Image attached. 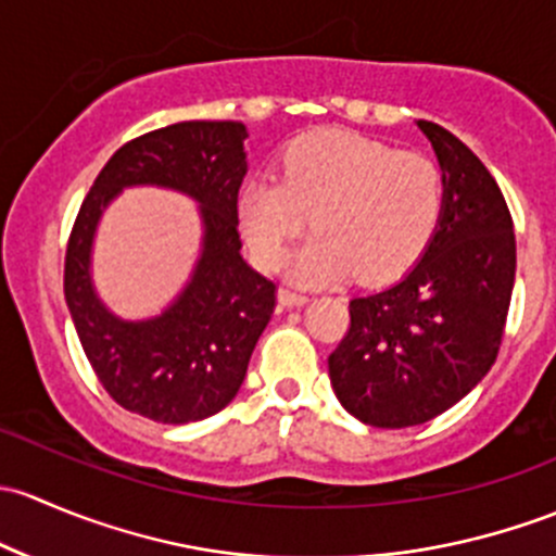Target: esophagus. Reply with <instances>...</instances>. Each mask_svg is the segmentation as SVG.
I'll use <instances>...</instances> for the list:
<instances>
[{"label":"esophagus","instance_id":"esophagus-1","mask_svg":"<svg viewBox=\"0 0 556 556\" xmlns=\"http://www.w3.org/2000/svg\"><path fill=\"white\" fill-rule=\"evenodd\" d=\"M278 302H280V305H283V307H302V305H307V302H311V296L300 294V291L280 289V291H278Z\"/></svg>","mask_w":556,"mask_h":556}]
</instances>
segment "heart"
<instances>
[{"mask_svg":"<svg viewBox=\"0 0 556 556\" xmlns=\"http://www.w3.org/2000/svg\"><path fill=\"white\" fill-rule=\"evenodd\" d=\"M444 211L437 165L415 152L345 128L300 136L278 160L276 179L249 181L238 222L260 267L273 270L305 227H316L289 265L305 286L356 273L364 283L404 276L431 245Z\"/></svg>","mask_w":556,"mask_h":556,"instance_id":"b5f03b06","label":"heart"}]
</instances>
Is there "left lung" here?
Returning <instances> with one entry per match:
<instances>
[{
    "label": "left lung",
    "mask_w": 556,
    "mask_h": 556,
    "mask_svg": "<svg viewBox=\"0 0 556 556\" xmlns=\"http://www.w3.org/2000/svg\"><path fill=\"white\" fill-rule=\"evenodd\" d=\"M417 128L442 168L439 230L396 283L353 296L351 329L329 356L340 404L377 428L433 420L484 380L517 273L511 214L490 170L442 125Z\"/></svg>",
    "instance_id": "1"
}]
</instances>
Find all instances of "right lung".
Masks as SVG:
<instances>
[{"mask_svg":"<svg viewBox=\"0 0 556 556\" xmlns=\"http://www.w3.org/2000/svg\"><path fill=\"white\" fill-rule=\"evenodd\" d=\"M245 139L243 123L190 119L128 141L101 168L68 238L64 294L85 356L114 402L154 422L185 426L225 409L238 396L256 340L276 311V283L240 254ZM134 186L185 193L199 205L201 219L191 278L147 319L117 317L92 278L100 219Z\"/></svg>","mask_w":556,"mask_h":556,"instance_id":"obj_1","label":"right lung"}]
</instances>
